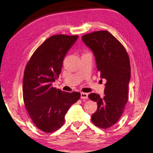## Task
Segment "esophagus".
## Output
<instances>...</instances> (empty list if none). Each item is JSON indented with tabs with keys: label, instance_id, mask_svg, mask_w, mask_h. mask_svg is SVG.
I'll list each match as a JSON object with an SVG mask.
<instances>
[{
	"label": "esophagus",
	"instance_id": "obj_1",
	"mask_svg": "<svg viewBox=\"0 0 153 153\" xmlns=\"http://www.w3.org/2000/svg\"><path fill=\"white\" fill-rule=\"evenodd\" d=\"M81 99H87L88 98V94L85 92L81 93Z\"/></svg>",
	"mask_w": 153,
	"mask_h": 153
}]
</instances>
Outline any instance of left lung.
I'll list each match as a JSON object with an SVG mask.
<instances>
[{"label": "left lung", "instance_id": "1", "mask_svg": "<svg viewBox=\"0 0 153 153\" xmlns=\"http://www.w3.org/2000/svg\"><path fill=\"white\" fill-rule=\"evenodd\" d=\"M82 40L94 55L101 78L107 81L103 97L95 93L88 95L97 104V111L92 115V123L106 129L117 122L128 101L130 61L124 46L107 31L84 35Z\"/></svg>", "mask_w": 153, "mask_h": 153}]
</instances>
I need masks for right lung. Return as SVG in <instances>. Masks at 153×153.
I'll return each instance as SVG.
<instances>
[{
	"label": "right lung",
	"instance_id": "1",
	"mask_svg": "<svg viewBox=\"0 0 153 153\" xmlns=\"http://www.w3.org/2000/svg\"><path fill=\"white\" fill-rule=\"evenodd\" d=\"M78 36L55 35L39 46L27 63L23 79L22 94L31 120L41 131L51 133L65 123L70 107L81 97L52 87L61 72L66 53Z\"/></svg>",
	"mask_w": 153,
	"mask_h": 153
}]
</instances>
